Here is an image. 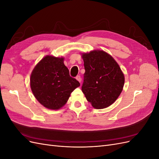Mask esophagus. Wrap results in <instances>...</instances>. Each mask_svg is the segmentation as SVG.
<instances>
[{"instance_id": "esophagus-1", "label": "esophagus", "mask_w": 159, "mask_h": 159, "mask_svg": "<svg viewBox=\"0 0 159 159\" xmlns=\"http://www.w3.org/2000/svg\"><path fill=\"white\" fill-rule=\"evenodd\" d=\"M75 78H76V80H78V81H79L80 83H81V77H80V75H78V76H77Z\"/></svg>"}]
</instances>
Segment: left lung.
I'll list each match as a JSON object with an SVG mask.
<instances>
[{
    "label": "left lung",
    "mask_w": 159,
    "mask_h": 159,
    "mask_svg": "<svg viewBox=\"0 0 159 159\" xmlns=\"http://www.w3.org/2000/svg\"><path fill=\"white\" fill-rule=\"evenodd\" d=\"M84 62V80L81 90L92 106L106 108L121 94L125 77L113 57L103 50L81 54Z\"/></svg>",
    "instance_id": "obj_1"
}]
</instances>
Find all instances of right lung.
Returning a JSON list of instances; mask_svg holds the SVG:
<instances>
[{
    "mask_svg": "<svg viewBox=\"0 0 159 159\" xmlns=\"http://www.w3.org/2000/svg\"><path fill=\"white\" fill-rule=\"evenodd\" d=\"M64 57L46 56L30 75V88L36 99L45 107L56 110L67 103L71 93L80 85L70 75Z\"/></svg>",
    "mask_w": 159,
    "mask_h": 159,
    "instance_id": "obj_1",
    "label": "right lung"
}]
</instances>
